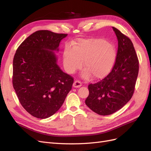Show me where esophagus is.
<instances>
[{
    "label": "esophagus",
    "mask_w": 151,
    "mask_h": 151,
    "mask_svg": "<svg viewBox=\"0 0 151 151\" xmlns=\"http://www.w3.org/2000/svg\"><path fill=\"white\" fill-rule=\"evenodd\" d=\"M82 86V83H81V81H78V80H76L74 81V84H73V87L74 88H79Z\"/></svg>",
    "instance_id": "1"
}]
</instances>
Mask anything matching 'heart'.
<instances>
[{"label": "heart", "mask_w": 151, "mask_h": 151, "mask_svg": "<svg viewBox=\"0 0 151 151\" xmlns=\"http://www.w3.org/2000/svg\"><path fill=\"white\" fill-rule=\"evenodd\" d=\"M116 52L115 47L102 38L81 39L72 48L67 47L63 52V64L68 72L73 73L79 68L83 61L85 68L84 78L91 75L94 79L106 76L115 63Z\"/></svg>", "instance_id": "heart-1"}]
</instances>
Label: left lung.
<instances>
[{
  "label": "left lung",
  "mask_w": 151,
  "mask_h": 151,
  "mask_svg": "<svg viewBox=\"0 0 151 151\" xmlns=\"http://www.w3.org/2000/svg\"><path fill=\"white\" fill-rule=\"evenodd\" d=\"M118 39L116 61L103 79L88 86L89 94L85 103L100 115H109L129 102L134 93L139 63L130 39L113 27Z\"/></svg>",
  "instance_id": "obj_1"
}]
</instances>
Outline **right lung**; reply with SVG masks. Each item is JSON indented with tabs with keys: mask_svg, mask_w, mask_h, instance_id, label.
<instances>
[{
	"mask_svg": "<svg viewBox=\"0 0 151 151\" xmlns=\"http://www.w3.org/2000/svg\"><path fill=\"white\" fill-rule=\"evenodd\" d=\"M67 36L37 31L19 45L14 57L13 88L22 107L36 118L52 116L72 89L74 79L60 69L53 52Z\"/></svg>",
	"mask_w": 151,
	"mask_h": 151,
	"instance_id": "add662e5",
	"label": "right lung"
}]
</instances>
